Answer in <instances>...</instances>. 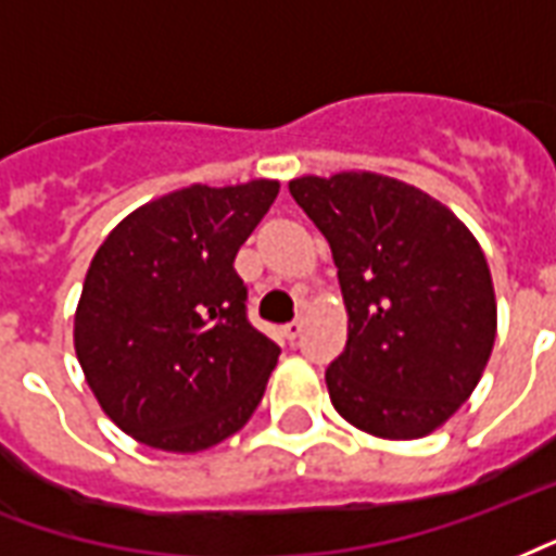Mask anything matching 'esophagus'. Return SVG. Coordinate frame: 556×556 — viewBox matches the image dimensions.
<instances>
[{
  "instance_id": "obj_1",
  "label": "esophagus",
  "mask_w": 556,
  "mask_h": 556,
  "mask_svg": "<svg viewBox=\"0 0 556 556\" xmlns=\"http://www.w3.org/2000/svg\"><path fill=\"white\" fill-rule=\"evenodd\" d=\"M303 324H306V318H303V315H298V318L291 320V324H286V327H282V336H286L289 341H294L300 336V330H303Z\"/></svg>"
}]
</instances>
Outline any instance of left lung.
I'll return each mask as SVG.
<instances>
[{
	"instance_id": "8db88e82",
	"label": "left lung",
	"mask_w": 556,
	"mask_h": 556,
	"mask_svg": "<svg viewBox=\"0 0 556 556\" xmlns=\"http://www.w3.org/2000/svg\"><path fill=\"white\" fill-rule=\"evenodd\" d=\"M291 197L330 241L348 348L327 368L336 413L380 439H421L466 404L497 330L486 256L421 188L371 170L300 176Z\"/></svg>"
}]
</instances>
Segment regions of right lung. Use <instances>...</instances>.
<instances>
[{
  "label": "right lung",
  "instance_id": "obj_1",
  "mask_svg": "<svg viewBox=\"0 0 556 556\" xmlns=\"http://www.w3.org/2000/svg\"><path fill=\"white\" fill-rule=\"evenodd\" d=\"M277 194V179L188 185L123 217L90 258L76 356L141 445L197 454L256 413L279 348L247 320L232 262Z\"/></svg>",
  "mask_w": 556,
  "mask_h": 556
}]
</instances>
